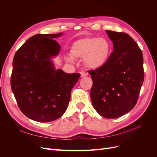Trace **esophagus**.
<instances>
[{"label":"esophagus","instance_id":"34e87169","mask_svg":"<svg viewBox=\"0 0 157 157\" xmlns=\"http://www.w3.org/2000/svg\"><path fill=\"white\" fill-rule=\"evenodd\" d=\"M80 77H81L82 78V77H86V76H88V74L86 73H85L84 71H80Z\"/></svg>","mask_w":157,"mask_h":157}]
</instances>
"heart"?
I'll list each match as a JSON object with an SVG mask.
<instances>
[{"label": "heart", "instance_id": "1", "mask_svg": "<svg viewBox=\"0 0 157 157\" xmlns=\"http://www.w3.org/2000/svg\"><path fill=\"white\" fill-rule=\"evenodd\" d=\"M112 51L111 42L103 37H85L75 41L71 47V54L66 56L68 62L75 58H82L84 65L90 69H98L105 65Z\"/></svg>", "mask_w": 157, "mask_h": 157}]
</instances>
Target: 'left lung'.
Returning a JSON list of instances; mask_svg holds the SVG:
<instances>
[{
    "instance_id": "left-lung-1",
    "label": "left lung",
    "mask_w": 157,
    "mask_h": 157,
    "mask_svg": "<svg viewBox=\"0 0 157 157\" xmlns=\"http://www.w3.org/2000/svg\"><path fill=\"white\" fill-rule=\"evenodd\" d=\"M113 52L102 67L90 71L93 80L90 98L101 116L116 118L134 107L144 79L141 50L124 33L106 31Z\"/></svg>"
}]
</instances>
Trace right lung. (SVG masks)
Listing matches in <instances>:
<instances>
[{
    "mask_svg": "<svg viewBox=\"0 0 157 157\" xmlns=\"http://www.w3.org/2000/svg\"><path fill=\"white\" fill-rule=\"evenodd\" d=\"M62 35L33 36L13 57L12 92L21 111L33 121L51 122L62 116L80 77L56 69L52 59L58 56L61 47L54 39Z\"/></svg>",
    "mask_w": 157,
    "mask_h": 157,
    "instance_id": "right-lung-1",
    "label": "right lung"
}]
</instances>
